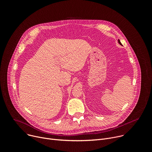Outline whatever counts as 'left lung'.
I'll use <instances>...</instances> for the list:
<instances>
[{"instance_id": "8db88e82", "label": "left lung", "mask_w": 152, "mask_h": 152, "mask_svg": "<svg viewBox=\"0 0 152 152\" xmlns=\"http://www.w3.org/2000/svg\"><path fill=\"white\" fill-rule=\"evenodd\" d=\"M118 44H120V45H122V43L120 42V41L119 40V39H118Z\"/></svg>"}]
</instances>
